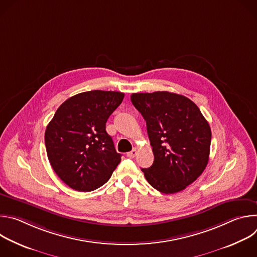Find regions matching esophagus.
<instances>
[{
  "mask_svg": "<svg viewBox=\"0 0 257 257\" xmlns=\"http://www.w3.org/2000/svg\"><path fill=\"white\" fill-rule=\"evenodd\" d=\"M136 155H137V151H136V150H133V151H131V152L127 153V157H128V158H130V159L135 158V157H136Z\"/></svg>",
  "mask_w": 257,
  "mask_h": 257,
  "instance_id": "obj_1",
  "label": "esophagus"
}]
</instances>
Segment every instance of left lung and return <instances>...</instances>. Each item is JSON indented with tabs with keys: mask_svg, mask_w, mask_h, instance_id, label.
Masks as SVG:
<instances>
[{
	"mask_svg": "<svg viewBox=\"0 0 257 257\" xmlns=\"http://www.w3.org/2000/svg\"><path fill=\"white\" fill-rule=\"evenodd\" d=\"M131 101L142 115L153 146L154 164L141 169L158 191L184 190L204 171L210 150V127L188 97L168 92L132 93Z\"/></svg>",
	"mask_w": 257,
	"mask_h": 257,
	"instance_id": "obj_1",
	"label": "left lung"
}]
</instances>
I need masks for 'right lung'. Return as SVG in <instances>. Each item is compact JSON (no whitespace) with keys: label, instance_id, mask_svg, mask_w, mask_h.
<instances>
[{"label":"right lung","instance_id":"1","mask_svg":"<svg viewBox=\"0 0 257 257\" xmlns=\"http://www.w3.org/2000/svg\"><path fill=\"white\" fill-rule=\"evenodd\" d=\"M124 93L91 90L65 100L45 133L49 161L55 173L72 189L88 192L111 178L121 162L112 137L105 131L108 117Z\"/></svg>","mask_w":257,"mask_h":257}]
</instances>
